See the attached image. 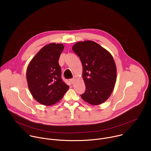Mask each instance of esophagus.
<instances>
[{
  "label": "esophagus",
  "mask_w": 151,
  "mask_h": 151,
  "mask_svg": "<svg viewBox=\"0 0 151 151\" xmlns=\"http://www.w3.org/2000/svg\"><path fill=\"white\" fill-rule=\"evenodd\" d=\"M75 82V78H72V79H70V82L72 83V84H73Z\"/></svg>",
  "instance_id": "obj_1"
}]
</instances>
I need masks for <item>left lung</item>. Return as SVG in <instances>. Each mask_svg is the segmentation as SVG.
Here are the masks:
<instances>
[{
	"mask_svg": "<svg viewBox=\"0 0 151 151\" xmlns=\"http://www.w3.org/2000/svg\"><path fill=\"white\" fill-rule=\"evenodd\" d=\"M72 50L79 57L83 68L85 91L82 99L92 105L104 102L111 95L116 80V68L111 53L91 40L79 42Z\"/></svg>",
	"mask_w": 151,
	"mask_h": 151,
	"instance_id": "8db88e82",
	"label": "left lung"
}]
</instances>
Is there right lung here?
Returning a JSON list of instances; mask_svg holds the SVG:
<instances>
[{
    "instance_id": "add662e5",
    "label": "right lung",
    "mask_w": 151,
    "mask_h": 151,
    "mask_svg": "<svg viewBox=\"0 0 151 151\" xmlns=\"http://www.w3.org/2000/svg\"><path fill=\"white\" fill-rule=\"evenodd\" d=\"M64 49L61 44L44 46L28 65L26 73L29 89L39 103L51 106L59 101L68 90L69 85L61 79L58 60Z\"/></svg>"
}]
</instances>
